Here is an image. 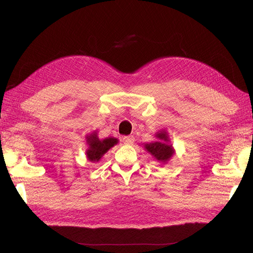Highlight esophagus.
I'll return each mask as SVG.
<instances>
[{"mask_svg": "<svg viewBox=\"0 0 253 253\" xmlns=\"http://www.w3.org/2000/svg\"><path fill=\"white\" fill-rule=\"evenodd\" d=\"M122 141L126 144H133V142L135 141L134 136H124L122 137Z\"/></svg>", "mask_w": 253, "mask_h": 253, "instance_id": "esophagus-1", "label": "esophagus"}]
</instances>
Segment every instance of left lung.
I'll use <instances>...</instances> for the list:
<instances>
[{"mask_svg":"<svg viewBox=\"0 0 253 253\" xmlns=\"http://www.w3.org/2000/svg\"><path fill=\"white\" fill-rule=\"evenodd\" d=\"M157 138H159V141H155L152 143L144 144V148L147 149L149 153L155 157V159L159 160V162H167L169 158L173 155V149L172 145L168 144V136L167 133L160 132L156 135Z\"/></svg>","mask_w":253,"mask_h":253,"instance_id":"1","label":"left lung"}]
</instances>
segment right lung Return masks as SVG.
Returning a JSON list of instances; mask_svg holds the SVG:
<instances>
[{
    "label": "right lung",
    "mask_w": 253,
    "mask_h": 253,
    "mask_svg": "<svg viewBox=\"0 0 253 253\" xmlns=\"http://www.w3.org/2000/svg\"><path fill=\"white\" fill-rule=\"evenodd\" d=\"M86 139L89 145L88 150L86 151V156L89 162H98L118 141L116 138H105L103 140H99L96 134L87 136Z\"/></svg>",
    "instance_id": "obj_1"
}]
</instances>
